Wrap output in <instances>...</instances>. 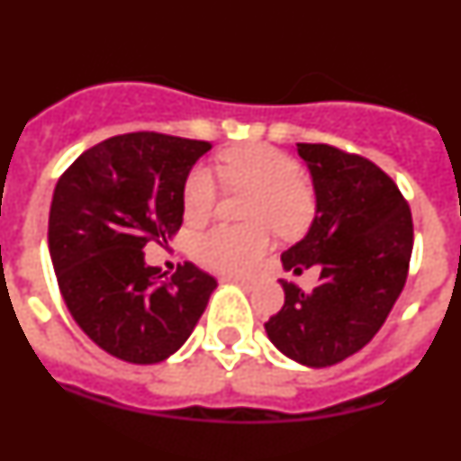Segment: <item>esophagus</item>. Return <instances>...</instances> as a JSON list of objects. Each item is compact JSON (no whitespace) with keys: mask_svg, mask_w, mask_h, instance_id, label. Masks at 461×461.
Instances as JSON below:
<instances>
[{"mask_svg":"<svg viewBox=\"0 0 461 461\" xmlns=\"http://www.w3.org/2000/svg\"><path fill=\"white\" fill-rule=\"evenodd\" d=\"M228 279L235 281V284H240V286L247 288V291H249V288H254V281H251V279H244V276H228Z\"/></svg>","mask_w":461,"mask_h":461,"instance_id":"esophagus-1","label":"esophagus"}]
</instances>
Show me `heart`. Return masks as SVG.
Here are the masks:
<instances>
[{"mask_svg": "<svg viewBox=\"0 0 461 461\" xmlns=\"http://www.w3.org/2000/svg\"><path fill=\"white\" fill-rule=\"evenodd\" d=\"M219 170L230 189L254 191L247 217L249 226L219 223L191 238V254L198 263L223 275H244L270 247L271 223L281 238L303 235L316 214V195L304 185L300 161L272 145H244L219 154ZM219 198L217 177L198 164L182 186L185 212L191 221L210 217Z\"/></svg>", "mask_w": 461, "mask_h": 461, "instance_id": "1", "label": "heart"}]
</instances>
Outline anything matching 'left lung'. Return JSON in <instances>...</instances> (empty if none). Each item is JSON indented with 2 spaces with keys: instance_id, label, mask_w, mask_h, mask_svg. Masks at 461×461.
<instances>
[{
  "instance_id": "left-lung-1",
  "label": "left lung",
  "mask_w": 461,
  "mask_h": 461,
  "mask_svg": "<svg viewBox=\"0 0 461 461\" xmlns=\"http://www.w3.org/2000/svg\"><path fill=\"white\" fill-rule=\"evenodd\" d=\"M316 189L307 238L281 254L284 267L321 272L309 291L281 281L286 300L266 323L281 353L330 367L372 341L397 303L413 251L411 207L388 173L360 154L297 142Z\"/></svg>"
}]
</instances>
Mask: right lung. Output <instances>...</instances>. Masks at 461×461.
Here are the masks:
<instances>
[{
  "label": "right lung",
  "mask_w": 461,
  "mask_h": 461,
  "mask_svg": "<svg viewBox=\"0 0 461 461\" xmlns=\"http://www.w3.org/2000/svg\"><path fill=\"white\" fill-rule=\"evenodd\" d=\"M210 148L168 133H120L80 154L57 182L48 219L57 284L85 335L120 360H166L217 286L194 263L166 279L142 251L180 230L182 186Z\"/></svg>",
  "instance_id": "1"
}]
</instances>
